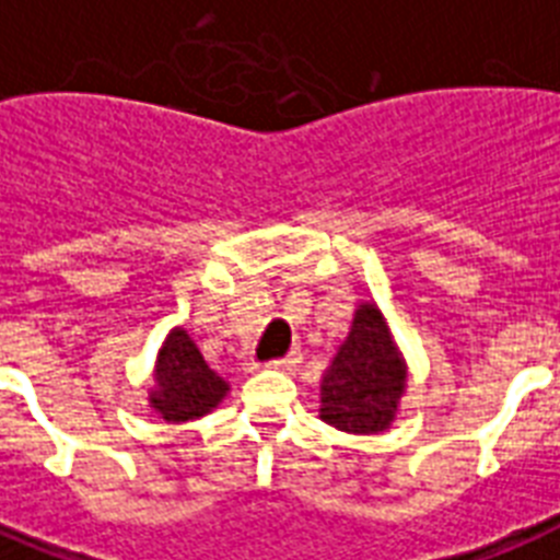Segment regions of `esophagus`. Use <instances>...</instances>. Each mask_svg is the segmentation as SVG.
<instances>
[{
    "label": "esophagus",
    "mask_w": 560,
    "mask_h": 560,
    "mask_svg": "<svg viewBox=\"0 0 560 560\" xmlns=\"http://www.w3.org/2000/svg\"><path fill=\"white\" fill-rule=\"evenodd\" d=\"M298 366H300V354L298 352L285 354V358H280V360H275V363H271V369H277V372H285V374L298 372Z\"/></svg>",
    "instance_id": "esophagus-1"
}]
</instances>
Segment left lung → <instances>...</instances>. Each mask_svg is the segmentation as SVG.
<instances>
[{
	"instance_id": "8db88e82",
	"label": "left lung",
	"mask_w": 560,
	"mask_h": 560,
	"mask_svg": "<svg viewBox=\"0 0 560 560\" xmlns=\"http://www.w3.org/2000/svg\"><path fill=\"white\" fill-rule=\"evenodd\" d=\"M406 395V360L377 303L354 308L352 329L323 372L320 420L349 435L392 429Z\"/></svg>"
}]
</instances>
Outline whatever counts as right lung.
<instances>
[{
	"label": "right lung",
	"mask_w": 560,
	"mask_h": 560,
	"mask_svg": "<svg viewBox=\"0 0 560 560\" xmlns=\"http://www.w3.org/2000/svg\"><path fill=\"white\" fill-rule=\"evenodd\" d=\"M148 389V404L165 423H188L206 418L223 404L229 383L208 369L200 349L183 326H174L160 346Z\"/></svg>",
	"instance_id": "1"
}]
</instances>
